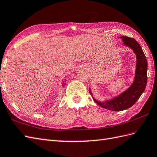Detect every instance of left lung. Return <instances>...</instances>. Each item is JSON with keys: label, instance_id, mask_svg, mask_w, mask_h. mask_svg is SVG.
<instances>
[{"label": "left lung", "instance_id": "8db88e82", "mask_svg": "<svg viewBox=\"0 0 157 157\" xmlns=\"http://www.w3.org/2000/svg\"><path fill=\"white\" fill-rule=\"evenodd\" d=\"M123 44L133 51L136 55V67L133 82L127 89L112 99L99 101L94 97L93 92L90 87V93L94 101L105 109L111 111H120L130 108L135 104L144 92L147 82V61L146 56L139 43L133 38L120 36Z\"/></svg>", "mask_w": 157, "mask_h": 157}]
</instances>
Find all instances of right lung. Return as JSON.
<instances>
[{
	"mask_svg": "<svg viewBox=\"0 0 157 157\" xmlns=\"http://www.w3.org/2000/svg\"><path fill=\"white\" fill-rule=\"evenodd\" d=\"M66 79H64V81H63V82H62V87H63L64 86H66Z\"/></svg>",
	"mask_w": 157,
	"mask_h": 157,
	"instance_id": "right-lung-1",
	"label": "right lung"
}]
</instances>
